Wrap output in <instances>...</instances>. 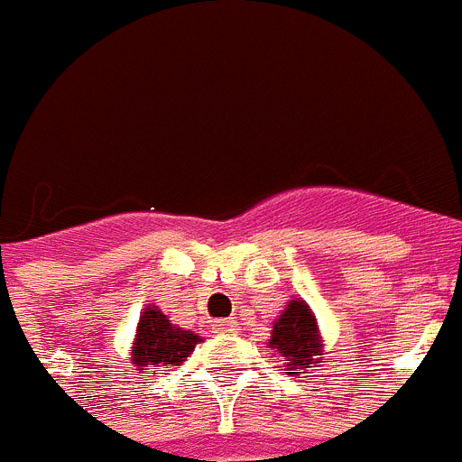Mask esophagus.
Instances as JSON below:
<instances>
[{
  "label": "esophagus",
  "mask_w": 462,
  "mask_h": 462,
  "mask_svg": "<svg viewBox=\"0 0 462 462\" xmlns=\"http://www.w3.org/2000/svg\"><path fill=\"white\" fill-rule=\"evenodd\" d=\"M212 329L217 331V334H224V331H236V319H217V322L212 324Z\"/></svg>",
  "instance_id": "34e87169"
}]
</instances>
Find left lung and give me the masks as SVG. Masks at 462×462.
<instances>
[{"instance_id": "8db88e82", "label": "left lung", "mask_w": 462, "mask_h": 462, "mask_svg": "<svg viewBox=\"0 0 462 462\" xmlns=\"http://www.w3.org/2000/svg\"><path fill=\"white\" fill-rule=\"evenodd\" d=\"M269 346L289 360L291 374H300L312 363H317V356H322V343L317 334L315 315L302 300H291L283 315L276 319L272 341Z\"/></svg>"}]
</instances>
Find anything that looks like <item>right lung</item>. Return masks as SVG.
Returning a JSON list of instances; mask_svg holds the SVG:
<instances>
[{"instance_id":"obj_1","label":"right lung","mask_w":462,"mask_h":462,"mask_svg":"<svg viewBox=\"0 0 462 462\" xmlns=\"http://www.w3.org/2000/svg\"><path fill=\"white\" fill-rule=\"evenodd\" d=\"M200 343V336L193 331L176 329L162 315L157 308H147L140 317L138 336H135V346H133V365H138L140 370H160L169 365L183 363L195 346ZM145 374H157V372H145Z\"/></svg>"}]
</instances>
